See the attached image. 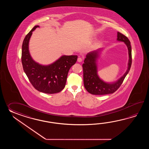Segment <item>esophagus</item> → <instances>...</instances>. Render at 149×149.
I'll list each match as a JSON object with an SVG mask.
<instances>
[{
	"instance_id": "obj_1",
	"label": "esophagus",
	"mask_w": 149,
	"mask_h": 149,
	"mask_svg": "<svg viewBox=\"0 0 149 149\" xmlns=\"http://www.w3.org/2000/svg\"><path fill=\"white\" fill-rule=\"evenodd\" d=\"M77 61H78V62H81L82 61V59L81 58V57H78Z\"/></svg>"
}]
</instances>
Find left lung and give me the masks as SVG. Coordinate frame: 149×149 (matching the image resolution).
<instances>
[{
  "label": "left lung",
  "mask_w": 149,
  "mask_h": 149,
  "mask_svg": "<svg viewBox=\"0 0 149 149\" xmlns=\"http://www.w3.org/2000/svg\"><path fill=\"white\" fill-rule=\"evenodd\" d=\"M118 41L124 42L128 51V62L127 69L124 75L114 82H106L101 79L98 74L97 61L103 48L90 52L87 53L82 64L84 72V84L86 89L93 95H106L112 94L120 87L132 65V47L128 38L120 32H117Z\"/></svg>",
  "instance_id": "obj_1"
}]
</instances>
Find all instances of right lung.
I'll use <instances>...</instances> for the list:
<instances>
[{
  "label": "right lung",
  "instance_id": "right-lung-1",
  "mask_svg": "<svg viewBox=\"0 0 149 149\" xmlns=\"http://www.w3.org/2000/svg\"><path fill=\"white\" fill-rule=\"evenodd\" d=\"M36 25L25 36L22 47L23 68L29 81L39 92L46 94L60 92L65 87L67 76L71 67L76 63L77 55H62L57 60L48 65L36 62L29 52V44Z\"/></svg>",
  "mask_w": 149,
  "mask_h": 149
}]
</instances>
